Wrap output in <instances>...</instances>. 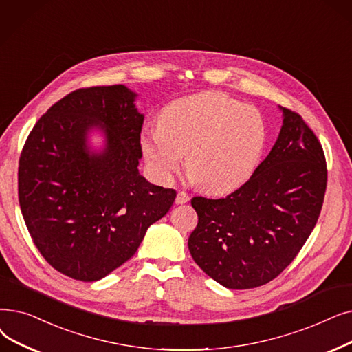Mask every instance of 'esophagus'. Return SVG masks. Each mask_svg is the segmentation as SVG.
<instances>
[{
	"label": "esophagus",
	"mask_w": 352,
	"mask_h": 352,
	"mask_svg": "<svg viewBox=\"0 0 352 352\" xmlns=\"http://www.w3.org/2000/svg\"><path fill=\"white\" fill-rule=\"evenodd\" d=\"M188 201H190V195L186 191H179L177 194V198H175L177 204H184V203H188Z\"/></svg>",
	"instance_id": "1"
}]
</instances>
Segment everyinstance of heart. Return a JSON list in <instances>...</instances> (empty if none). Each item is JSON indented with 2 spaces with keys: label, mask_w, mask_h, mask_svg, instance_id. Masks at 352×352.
Masks as SVG:
<instances>
[{
  "label": "heart",
  "mask_w": 352,
  "mask_h": 352,
  "mask_svg": "<svg viewBox=\"0 0 352 352\" xmlns=\"http://www.w3.org/2000/svg\"><path fill=\"white\" fill-rule=\"evenodd\" d=\"M266 142L262 113L220 91L171 102L162 109L158 128L141 136L144 157L160 181H170L187 155L188 174L211 194L246 186L261 165Z\"/></svg>",
  "instance_id": "obj_1"
}]
</instances>
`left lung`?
<instances>
[{"mask_svg": "<svg viewBox=\"0 0 352 352\" xmlns=\"http://www.w3.org/2000/svg\"><path fill=\"white\" fill-rule=\"evenodd\" d=\"M283 125L246 186L224 198L194 197V262L228 289H252L292 263L318 221L327 190L320 142L302 116L280 108Z\"/></svg>", "mask_w": 352, "mask_h": 352, "instance_id": "left-lung-1", "label": "left lung"}]
</instances>
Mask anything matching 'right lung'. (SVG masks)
<instances>
[{
	"instance_id": "add662e5",
	"label": "right lung",
	"mask_w": 352,
	"mask_h": 352,
	"mask_svg": "<svg viewBox=\"0 0 352 352\" xmlns=\"http://www.w3.org/2000/svg\"><path fill=\"white\" fill-rule=\"evenodd\" d=\"M124 85L78 89L54 103L30 132L19 162V200L41 256L66 276L94 282L138 250L177 192L138 170L144 115ZM95 127L100 153L87 146Z\"/></svg>"
}]
</instances>
